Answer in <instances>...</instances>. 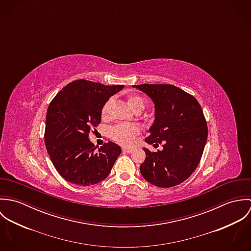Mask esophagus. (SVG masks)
Instances as JSON below:
<instances>
[{
    "instance_id": "34e87169",
    "label": "esophagus",
    "mask_w": 251,
    "mask_h": 251,
    "mask_svg": "<svg viewBox=\"0 0 251 251\" xmlns=\"http://www.w3.org/2000/svg\"><path fill=\"white\" fill-rule=\"evenodd\" d=\"M123 151L126 152V153H130L132 151V149H129V148H123Z\"/></svg>"
}]
</instances>
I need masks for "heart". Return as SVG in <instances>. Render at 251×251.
Returning <instances> with one entry per match:
<instances>
[{
    "instance_id": "1",
    "label": "heart",
    "mask_w": 251,
    "mask_h": 251,
    "mask_svg": "<svg viewBox=\"0 0 251 251\" xmlns=\"http://www.w3.org/2000/svg\"><path fill=\"white\" fill-rule=\"evenodd\" d=\"M127 104L134 112L140 113L146 107V100L143 97L139 95H129L126 98ZM113 104V100H108L101 108V118L103 120H107L110 116V109ZM140 133V128L136 125L132 124H118L114 126L110 131V137L116 141L117 143L123 146H130L132 145L135 137Z\"/></svg>"
}]
</instances>
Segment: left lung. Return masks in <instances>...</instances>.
<instances>
[{
	"instance_id": "left-lung-1",
	"label": "left lung",
	"mask_w": 251,
	"mask_h": 251,
	"mask_svg": "<svg viewBox=\"0 0 251 251\" xmlns=\"http://www.w3.org/2000/svg\"><path fill=\"white\" fill-rule=\"evenodd\" d=\"M133 87L154 103V121L149 144H162L156 152L143 148L140 165L144 179L159 187H172L187 179L197 168L208 138V126L197 100L170 84H141Z\"/></svg>"
}]
</instances>
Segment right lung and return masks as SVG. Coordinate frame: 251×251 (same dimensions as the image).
I'll return each mask as SVG.
<instances>
[{
	"mask_svg": "<svg viewBox=\"0 0 251 251\" xmlns=\"http://www.w3.org/2000/svg\"><path fill=\"white\" fill-rule=\"evenodd\" d=\"M124 88L85 79L64 87L50 102L44 141L58 173L77 185H92L105 179L122 152L120 146L105 143L99 151L89 133L101 122V108Z\"/></svg>",
	"mask_w": 251,
	"mask_h": 251,
	"instance_id": "obj_1",
	"label": "right lung"
}]
</instances>
